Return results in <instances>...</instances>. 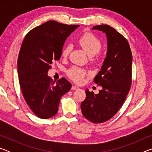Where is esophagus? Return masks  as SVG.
<instances>
[{"mask_svg":"<svg viewBox=\"0 0 152 152\" xmlns=\"http://www.w3.org/2000/svg\"><path fill=\"white\" fill-rule=\"evenodd\" d=\"M79 87L76 86H72V90H78Z\"/></svg>","mask_w":152,"mask_h":152,"instance_id":"obj_1","label":"esophagus"}]
</instances>
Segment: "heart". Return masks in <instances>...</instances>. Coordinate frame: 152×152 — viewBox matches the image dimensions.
I'll return each instance as SVG.
<instances>
[{"instance_id": "heart-1", "label": "heart", "mask_w": 152, "mask_h": 152, "mask_svg": "<svg viewBox=\"0 0 152 152\" xmlns=\"http://www.w3.org/2000/svg\"><path fill=\"white\" fill-rule=\"evenodd\" d=\"M77 42L85 51L87 55L89 56H96L95 60H99V51L101 48V42L96 36L91 33H86L78 38ZM71 50L72 48L70 45L64 46L61 51V55L63 57H68L70 54ZM86 74V72L85 71L78 67H72L68 71L69 77L76 83H82Z\"/></svg>"}]
</instances>
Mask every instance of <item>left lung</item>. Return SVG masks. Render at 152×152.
<instances>
[{"label": "left lung", "instance_id": "8db88e82", "mask_svg": "<svg viewBox=\"0 0 152 152\" xmlns=\"http://www.w3.org/2000/svg\"><path fill=\"white\" fill-rule=\"evenodd\" d=\"M92 29L102 31L107 38V56L94 82L101 86L99 94L86 90V97L81 103L83 116L89 121H107L119 111L132 85V53L127 40L108 25Z\"/></svg>", "mask_w": 152, "mask_h": 152}]
</instances>
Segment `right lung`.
Returning a JSON list of instances; mask_svg holds the SVG:
<instances>
[{
	"label": "right lung",
	"mask_w": 152,
	"mask_h": 152,
	"mask_svg": "<svg viewBox=\"0 0 152 152\" xmlns=\"http://www.w3.org/2000/svg\"><path fill=\"white\" fill-rule=\"evenodd\" d=\"M78 27L49 20L31 30L22 43L17 61L20 87L28 106L41 119L57 114L61 97L71 89L66 78L54 84L48 72L60 59L67 37Z\"/></svg>",
	"instance_id": "right-lung-1"
}]
</instances>
